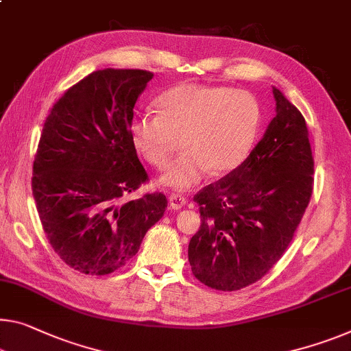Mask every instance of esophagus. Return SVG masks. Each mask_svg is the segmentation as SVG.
Here are the masks:
<instances>
[{"instance_id": "34e87169", "label": "esophagus", "mask_w": 351, "mask_h": 351, "mask_svg": "<svg viewBox=\"0 0 351 351\" xmlns=\"http://www.w3.org/2000/svg\"><path fill=\"white\" fill-rule=\"evenodd\" d=\"M186 202H188L186 197L182 196V194H179V193H174L169 196V207L172 210H179L182 207H185Z\"/></svg>"}]
</instances>
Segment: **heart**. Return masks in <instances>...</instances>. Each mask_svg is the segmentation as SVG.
Listing matches in <instances>:
<instances>
[{
    "label": "heart",
    "instance_id": "1",
    "mask_svg": "<svg viewBox=\"0 0 351 351\" xmlns=\"http://www.w3.org/2000/svg\"><path fill=\"white\" fill-rule=\"evenodd\" d=\"M157 116L134 114L128 134L136 152L157 169L171 163L180 141L185 154L161 177V185L188 188L212 174L239 168L254 147L261 106L246 90L226 86L177 84L155 100Z\"/></svg>",
    "mask_w": 351,
    "mask_h": 351
}]
</instances>
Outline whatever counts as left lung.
<instances>
[{"label": "left lung", "mask_w": 351, "mask_h": 351, "mask_svg": "<svg viewBox=\"0 0 351 351\" xmlns=\"http://www.w3.org/2000/svg\"><path fill=\"white\" fill-rule=\"evenodd\" d=\"M276 116L239 168L194 194L201 228L188 246L207 287L235 292L257 282L287 250L314 188L309 132L298 108L273 89Z\"/></svg>", "instance_id": "1"}]
</instances>
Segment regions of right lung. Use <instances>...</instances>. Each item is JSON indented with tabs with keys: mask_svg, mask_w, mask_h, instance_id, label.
Masks as SVG:
<instances>
[{
	"mask_svg": "<svg viewBox=\"0 0 351 351\" xmlns=\"http://www.w3.org/2000/svg\"><path fill=\"white\" fill-rule=\"evenodd\" d=\"M154 73L105 69L69 88L50 110L32 165V194L56 254L80 273L125 265L168 207L163 193L123 199L149 182L128 134Z\"/></svg>",
	"mask_w": 351,
	"mask_h": 351,
	"instance_id": "1",
	"label": "right lung"
}]
</instances>
